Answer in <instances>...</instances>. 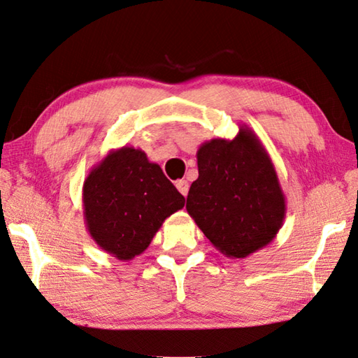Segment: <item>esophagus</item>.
Instances as JSON below:
<instances>
[{
	"label": "esophagus",
	"instance_id": "esophagus-1",
	"mask_svg": "<svg viewBox=\"0 0 358 358\" xmlns=\"http://www.w3.org/2000/svg\"><path fill=\"white\" fill-rule=\"evenodd\" d=\"M176 187H178V190L180 192V195L187 196V193H189V182H187V180H184V179L178 180V182H176Z\"/></svg>",
	"mask_w": 358,
	"mask_h": 358
}]
</instances>
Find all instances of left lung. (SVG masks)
<instances>
[{
    "label": "left lung",
    "mask_w": 358,
    "mask_h": 358,
    "mask_svg": "<svg viewBox=\"0 0 358 358\" xmlns=\"http://www.w3.org/2000/svg\"><path fill=\"white\" fill-rule=\"evenodd\" d=\"M196 162L185 208L214 248L244 259L271 243L284 224L285 196L259 136L239 125L233 139L203 143Z\"/></svg>",
    "instance_id": "1"
}]
</instances>
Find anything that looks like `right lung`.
Wrapping results in <instances>:
<instances>
[{
	"label": "right lung",
	"mask_w": 358,
	"mask_h": 358,
	"mask_svg": "<svg viewBox=\"0 0 358 358\" xmlns=\"http://www.w3.org/2000/svg\"><path fill=\"white\" fill-rule=\"evenodd\" d=\"M85 225L99 248L128 262L149 248L165 219L185 198L144 150H110L82 187Z\"/></svg>",
	"instance_id": "1"
}]
</instances>
